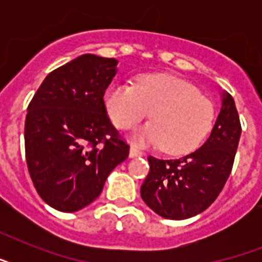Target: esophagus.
Segmentation results:
<instances>
[{"label":"esophagus","instance_id":"34e87169","mask_svg":"<svg viewBox=\"0 0 262 262\" xmlns=\"http://www.w3.org/2000/svg\"><path fill=\"white\" fill-rule=\"evenodd\" d=\"M129 156H130V158H139V156H143V152L140 151L139 148L136 147V145H132L130 152H129Z\"/></svg>","mask_w":262,"mask_h":262}]
</instances>
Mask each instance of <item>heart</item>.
I'll use <instances>...</instances> for the list:
<instances>
[{"mask_svg": "<svg viewBox=\"0 0 262 262\" xmlns=\"http://www.w3.org/2000/svg\"><path fill=\"white\" fill-rule=\"evenodd\" d=\"M104 102L119 129H130L151 111L152 122L141 127L136 139L143 144H160L172 155L200 147L215 122L212 100L194 85L168 75L143 76L135 87L115 84L107 90Z\"/></svg>", "mask_w": 262, "mask_h": 262, "instance_id": "heart-1", "label": "heart"}]
</instances>
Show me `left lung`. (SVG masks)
I'll return each instance as SVG.
<instances>
[{
  "label": "left lung",
  "mask_w": 262,
  "mask_h": 262,
  "mask_svg": "<svg viewBox=\"0 0 262 262\" xmlns=\"http://www.w3.org/2000/svg\"><path fill=\"white\" fill-rule=\"evenodd\" d=\"M241 132L235 102L224 92L219 117L203 147L178 159L148 156L149 172L140 190L144 203L171 220L187 219L205 211L231 174Z\"/></svg>",
  "instance_id": "8db88e82"
}]
</instances>
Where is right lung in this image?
<instances>
[{
    "mask_svg": "<svg viewBox=\"0 0 262 262\" xmlns=\"http://www.w3.org/2000/svg\"><path fill=\"white\" fill-rule=\"evenodd\" d=\"M117 62L80 55L49 73L27 108L28 172L43 201L61 212L98 199L108 174L129 156L103 100Z\"/></svg>",
    "mask_w": 262,
    "mask_h": 262,
    "instance_id": "add662e5",
    "label": "right lung"
}]
</instances>
